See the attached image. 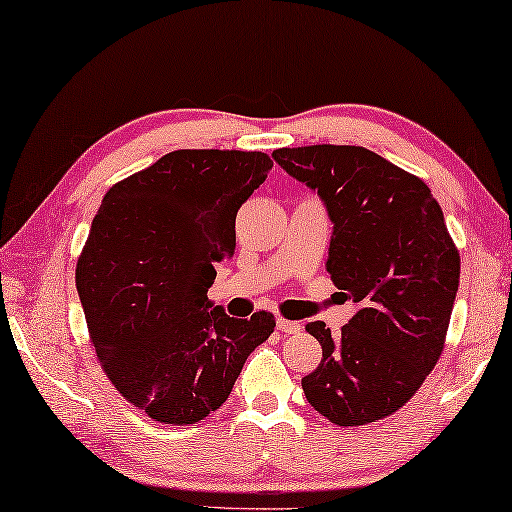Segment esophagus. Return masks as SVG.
Here are the masks:
<instances>
[{
    "instance_id": "1",
    "label": "esophagus",
    "mask_w": 512,
    "mask_h": 512,
    "mask_svg": "<svg viewBox=\"0 0 512 512\" xmlns=\"http://www.w3.org/2000/svg\"><path fill=\"white\" fill-rule=\"evenodd\" d=\"M276 329H279L281 333H286V335H297V333H301V324L283 320V317H279V320H276Z\"/></svg>"
}]
</instances>
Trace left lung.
Listing matches in <instances>:
<instances>
[{"mask_svg": "<svg viewBox=\"0 0 512 512\" xmlns=\"http://www.w3.org/2000/svg\"><path fill=\"white\" fill-rule=\"evenodd\" d=\"M272 156L322 199L333 224L326 272L358 308L340 335L306 324L322 363L301 388L333 424L381 420L420 390L445 347L460 279L445 215L422 179L365 147H286Z\"/></svg>", "mask_w": 512, "mask_h": 512, "instance_id": "1", "label": "left lung"}]
</instances>
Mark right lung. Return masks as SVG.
Masks as SVG:
<instances>
[{
    "label": "right lung",
    "instance_id": "right-lung-1",
    "mask_svg": "<svg viewBox=\"0 0 512 512\" xmlns=\"http://www.w3.org/2000/svg\"><path fill=\"white\" fill-rule=\"evenodd\" d=\"M263 152L179 149L106 192L77 263L92 347L124 399L163 424L220 408L274 315L208 299L236 249V215L267 179Z\"/></svg>",
    "mask_w": 512,
    "mask_h": 512
}]
</instances>
